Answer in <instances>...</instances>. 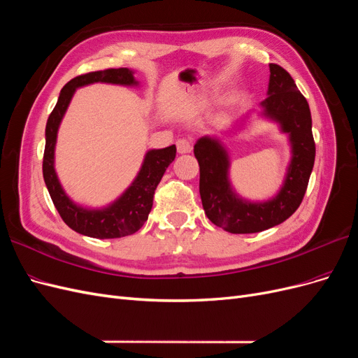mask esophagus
<instances>
[{
  "mask_svg": "<svg viewBox=\"0 0 358 358\" xmlns=\"http://www.w3.org/2000/svg\"><path fill=\"white\" fill-rule=\"evenodd\" d=\"M176 148H178V152L180 155L189 154L191 150H192V145H191L189 140H187V138H179L178 142H176Z\"/></svg>",
  "mask_w": 358,
  "mask_h": 358,
  "instance_id": "obj_1",
  "label": "esophagus"
}]
</instances>
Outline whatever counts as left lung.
I'll return each instance as SVG.
<instances>
[{"mask_svg":"<svg viewBox=\"0 0 358 358\" xmlns=\"http://www.w3.org/2000/svg\"><path fill=\"white\" fill-rule=\"evenodd\" d=\"M267 99L259 103L258 116L275 122L288 137L291 158L282 185L275 196L263 201L246 200L237 194L230 179L231 159L222 140L203 136L194 145L200 166V197L206 216L222 230L233 234L264 231L288 220L305 196L315 161L309 104L297 90L288 71L270 64ZM249 119L243 115L231 122L242 128Z\"/></svg>","mask_w":358,"mask_h":358,"instance_id":"8db88e82","label":"left lung"}]
</instances>
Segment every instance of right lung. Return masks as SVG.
I'll return each instance as SVG.
<instances>
[{"instance_id":"obj_1","label":"right lung","mask_w":358,"mask_h":358,"mask_svg":"<svg viewBox=\"0 0 358 358\" xmlns=\"http://www.w3.org/2000/svg\"><path fill=\"white\" fill-rule=\"evenodd\" d=\"M92 83H109L137 88L140 82L131 69H109L78 76L59 92L58 103L46 124V146L43 157V178L58 213L76 233L94 239H117L136 233L146 222L152 209L154 194L167 167L176 157V146L149 149L134 180L116 200L103 208H86L76 203L62 188L55 170V148L59 125L74 92Z\"/></svg>"}]
</instances>
